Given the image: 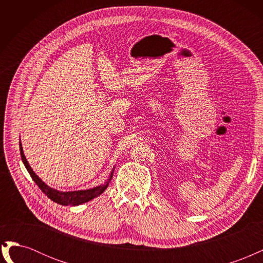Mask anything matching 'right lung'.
I'll return each instance as SVG.
<instances>
[{
  "label": "right lung",
  "instance_id": "add662e5",
  "mask_svg": "<svg viewBox=\"0 0 263 263\" xmlns=\"http://www.w3.org/2000/svg\"><path fill=\"white\" fill-rule=\"evenodd\" d=\"M20 150H21V157H22V160L24 162V164H25L27 171L29 172L31 179H33L35 181L36 184L39 186V189H41L43 192L48 196L51 201L58 203L60 205H65V206H68V205H72V206H76V205H80L82 203H85V202H89L91 201L92 198L99 196L100 194H102L103 192H104L105 189L107 187L108 183L110 182V180H112V177H113V172L109 174V178L107 179V181L105 182V184H102L100 186H97V187H93V189H90V190H85V191H73V192H59V191L57 190H53L51 187H49L48 185H46L45 183L39 179L35 172L33 171V169L30 168V165L28 164L27 160L25 156H24V153H23V148H22V145L20 144Z\"/></svg>",
  "mask_w": 263,
  "mask_h": 263
}]
</instances>
